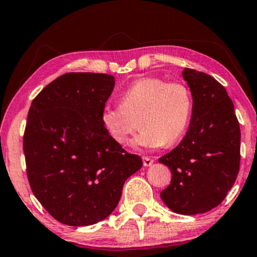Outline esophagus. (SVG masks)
Listing matches in <instances>:
<instances>
[{"label": "esophagus", "instance_id": "1", "mask_svg": "<svg viewBox=\"0 0 257 257\" xmlns=\"http://www.w3.org/2000/svg\"><path fill=\"white\" fill-rule=\"evenodd\" d=\"M143 162H144V166H145V167H150V166H152V164H153V159L147 157V156H144Z\"/></svg>", "mask_w": 257, "mask_h": 257}]
</instances>
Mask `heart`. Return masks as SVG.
<instances>
[{"label":"heart","instance_id":"heart-1","mask_svg":"<svg viewBox=\"0 0 257 257\" xmlns=\"http://www.w3.org/2000/svg\"><path fill=\"white\" fill-rule=\"evenodd\" d=\"M193 98L184 82L161 77L139 78L120 95V104H106L101 123L106 133L117 144H125L143 125L135 144L161 147L176 143L190 124Z\"/></svg>","mask_w":257,"mask_h":257}]
</instances>
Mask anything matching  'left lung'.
Listing matches in <instances>:
<instances>
[{
  "label": "left lung",
  "instance_id": "left-lung-1",
  "mask_svg": "<svg viewBox=\"0 0 257 257\" xmlns=\"http://www.w3.org/2000/svg\"><path fill=\"white\" fill-rule=\"evenodd\" d=\"M182 75L192 93V117L181 143L158 159L172 173L161 198L174 213L196 215L219 205L234 184L240 128L222 84L193 69H185Z\"/></svg>",
  "mask_w": 257,
  "mask_h": 257
}]
</instances>
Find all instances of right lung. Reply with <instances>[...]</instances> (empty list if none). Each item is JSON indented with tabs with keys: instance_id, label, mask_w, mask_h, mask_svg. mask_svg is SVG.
Returning a JSON list of instances; mask_svg holds the SVG:
<instances>
[{
	"instance_id": "add662e5",
	"label": "right lung",
	"mask_w": 257,
	"mask_h": 257,
	"mask_svg": "<svg viewBox=\"0 0 257 257\" xmlns=\"http://www.w3.org/2000/svg\"><path fill=\"white\" fill-rule=\"evenodd\" d=\"M114 87L107 73L69 72L32 100L23 138L32 193L58 220L89 226L107 217L125 180L143 167L102 126Z\"/></svg>"
}]
</instances>
